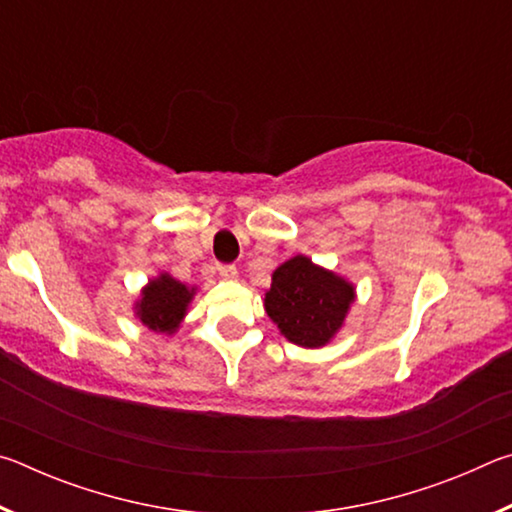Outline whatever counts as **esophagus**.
I'll return each mask as SVG.
<instances>
[{
  "instance_id": "34e87169",
  "label": "esophagus",
  "mask_w": 512,
  "mask_h": 512,
  "mask_svg": "<svg viewBox=\"0 0 512 512\" xmlns=\"http://www.w3.org/2000/svg\"><path fill=\"white\" fill-rule=\"evenodd\" d=\"M219 275L223 277V280H237V277H239V271H237V266H232V264H223V266H219Z\"/></svg>"
}]
</instances>
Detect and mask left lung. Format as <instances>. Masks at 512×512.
<instances>
[{
  "label": "left lung",
  "instance_id": "1",
  "mask_svg": "<svg viewBox=\"0 0 512 512\" xmlns=\"http://www.w3.org/2000/svg\"><path fill=\"white\" fill-rule=\"evenodd\" d=\"M354 298L350 280L296 255L273 271L264 309L284 339L314 350L341 332Z\"/></svg>",
  "mask_w": 512,
  "mask_h": 512
}]
</instances>
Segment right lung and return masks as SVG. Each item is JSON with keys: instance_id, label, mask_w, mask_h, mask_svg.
Listing matches in <instances>:
<instances>
[{"instance_id": "add662e5", "label": "right lung", "mask_w": 512, "mask_h": 512, "mask_svg": "<svg viewBox=\"0 0 512 512\" xmlns=\"http://www.w3.org/2000/svg\"><path fill=\"white\" fill-rule=\"evenodd\" d=\"M196 296V287H187L169 273L151 277L135 300V318L155 334H176Z\"/></svg>"}]
</instances>
